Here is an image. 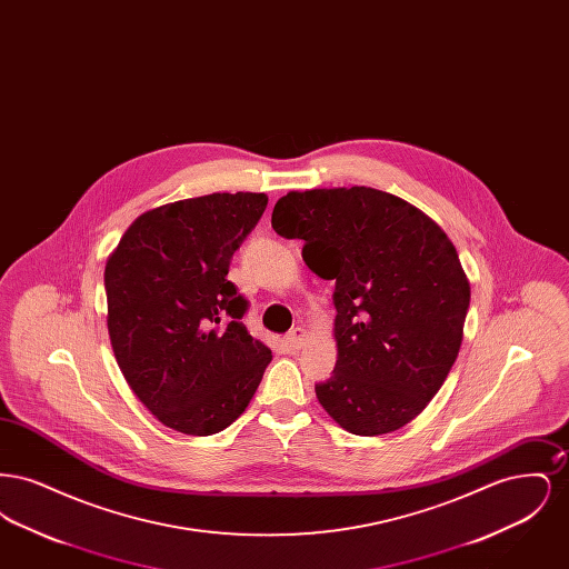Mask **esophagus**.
Segmentation results:
<instances>
[{
  "label": "esophagus",
  "instance_id": "34e87169",
  "mask_svg": "<svg viewBox=\"0 0 569 569\" xmlns=\"http://www.w3.org/2000/svg\"><path fill=\"white\" fill-rule=\"evenodd\" d=\"M307 337H309V332H307V328H302V326H297V328H292L290 332H288V343L292 346V348H302L305 346V341H307Z\"/></svg>",
  "mask_w": 569,
  "mask_h": 569
}]
</instances>
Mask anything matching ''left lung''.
Listing matches in <instances>:
<instances>
[{"label": "left lung", "instance_id": "left-lung-1", "mask_svg": "<svg viewBox=\"0 0 569 569\" xmlns=\"http://www.w3.org/2000/svg\"><path fill=\"white\" fill-rule=\"evenodd\" d=\"M271 223L335 279L337 365L316 386L320 406L348 433L399 431L459 356L471 288L455 244L403 198L365 186L288 191Z\"/></svg>", "mask_w": 569, "mask_h": 569}]
</instances>
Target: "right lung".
<instances>
[{"label": "right lung", "mask_w": 569, "mask_h": 569, "mask_svg": "<svg viewBox=\"0 0 569 569\" xmlns=\"http://www.w3.org/2000/svg\"><path fill=\"white\" fill-rule=\"evenodd\" d=\"M269 204L237 191L177 200L136 217L107 260V326L117 365L163 427L213 435L256 395L272 353L243 325L226 279Z\"/></svg>", "instance_id": "add662e5"}]
</instances>
